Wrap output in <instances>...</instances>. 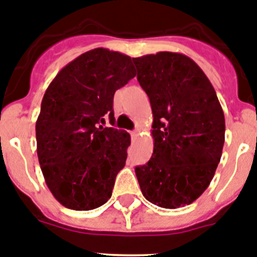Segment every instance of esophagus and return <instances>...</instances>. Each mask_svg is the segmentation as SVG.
<instances>
[{
  "mask_svg": "<svg viewBox=\"0 0 257 257\" xmlns=\"http://www.w3.org/2000/svg\"><path fill=\"white\" fill-rule=\"evenodd\" d=\"M138 136H139V131L138 130H134L133 133H131V138H133V139H136Z\"/></svg>",
  "mask_w": 257,
  "mask_h": 257,
  "instance_id": "esophagus-1",
  "label": "esophagus"
}]
</instances>
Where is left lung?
Masks as SVG:
<instances>
[{
    "label": "left lung",
    "instance_id": "obj_1",
    "mask_svg": "<svg viewBox=\"0 0 257 257\" xmlns=\"http://www.w3.org/2000/svg\"><path fill=\"white\" fill-rule=\"evenodd\" d=\"M153 112V154L135 167L143 196L163 208L190 205L207 189L220 162L225 118L203 70L179 52L134 58Z\"/></svg>",
    "mask_w": 257,
    "mask_h": 257
}]
</instances>
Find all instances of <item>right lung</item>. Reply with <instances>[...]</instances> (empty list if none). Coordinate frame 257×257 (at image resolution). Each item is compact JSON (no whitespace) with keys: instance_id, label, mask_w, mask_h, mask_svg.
Listing matches in <instances>:
<instances>
[{"instance_id":"right-lung-1","label":"right lung","mask_w":257,"mask_h":257,"mask_svg":"<svg viewBox=\"0 0 257 257\" xmlns=\"http://www.w3.org/2000/svg\"><path fill=\"white\" fill-rule=\"evenodd\" d=\"M135 77L130 56L97 47L79 55L47 87L36 122L37 156L52 196L88 211L110 196L124 167L130 134L100 126L114 121L113 96Z\"/></svg>"}]
</instances>
